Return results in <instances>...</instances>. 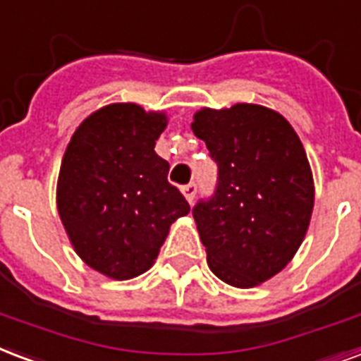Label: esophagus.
<instances>
[{
  "label": "esophagus",
  "instance_id": "1",
  "mask_svg": "<svg viewBox=\"0 0 361 361\" xmlns=\"http://www.w3.org/2000/svg\"><path fill=\"white\" fill-rule=\"evenodd\" d=\"M180 190H183V194H184V197H186V200H188V202H194V197H196V192H197V186L194 183H190V184H184L183 188H180Z\"/></svg>",
  "mask_w": 361,
  "mask_h": 361
}]
</instances>
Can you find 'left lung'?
Listing matches in <instances>:
<instances>
[{
  "label": "left lung",
  "mask_w": 361,
  "mask_h": 361,
  "mask_svg": "<svg viewBox=\"0 0 361 361\" xmlns=\"http://www.w3.org/2000/svg\"><path fill=\"white\" fill-rule=\"evenodd\" d=\"M192 131L219 165L215 194L192 209L207 264L230 286H259L287 267L310 224L302 142L281 114L259 104L202 108Z\"/></svg>",
  "instance_id": "obj_1"
}]
</instances>
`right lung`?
Returning <instances> with one entry per match:
<instances>
[{"label":"right lung","instance_id":"right-lung-1","mask_svg":"<svg viewBox=\"0 0 361 361\" xmlns=\"http://www.w3.org/2000/svg\"><path fill=\"white\" fill-rule=\"evenodd\" d=\"M167 118L139 104H108L83 119L68 142L56 207L81 261L112 280L140 276L190 205L154 152Z\"/></svg>","mask_w":361,"mask_h":361}]
</instances>
